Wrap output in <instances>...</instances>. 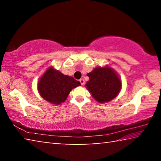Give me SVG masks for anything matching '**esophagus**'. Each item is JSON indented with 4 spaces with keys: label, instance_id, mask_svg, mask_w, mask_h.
<instances>
[{
    "label": "esophagus",
    "instance_id": "obj_1",
    "mask_svg": "<svg viewBox=\"0 0 161 161\" xmlns=\"http://www.w3.org/2000/svg\"><path fill=\"white\" fill-rule=\"evenodd\" d=\"M80 83H81V85H84V80H83V79H80Z\"/></svg>",
    "mask_w": 161,
    "mask_h": 161
}]
</instances>
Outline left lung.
Returning <instances> with one entry per match:
<instances>
[{
	"label": "left lung",
	"mask_w": 161,
	"mask_h": 161,
	"mask_svg": "<svg viewBox=\"0 0 161 161\" xmlns=\"http://www.w3.org/2000/svg\"><path fill=\"white\" fill-rule=\"evenodd\" d=\"M87 76L89 80L86 84V88L97 102H108L119 93L121 81L110 67H96Z\"/></svg>",
	"instance_id": "left-lung-1"
}]
</instances>
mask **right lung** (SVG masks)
I'll use <instances>...</instances> for the list:
<instances>
[{"label": "right lung", "instance_id": "right-lung-1", "mask_svg": "<svg viewBox=\"0 0 161 161\" xmlns=\"http://www.w3.org/2000/svg\"><path fill=\"white\" fill-rule=\"evenodd\" d=\"M79 81L49 68L38 82V91L43 99L54 104L64 102L73 88L80 86Z\"/></svg>", "mask_w": 161, "mask_h": 161}]
</instances>
